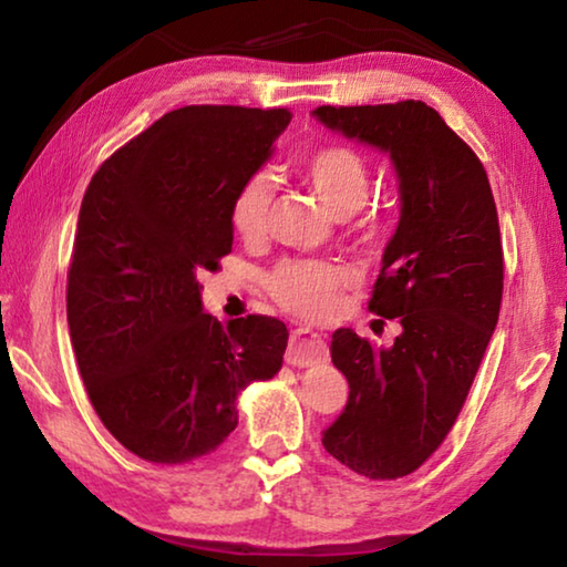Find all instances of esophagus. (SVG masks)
I'll use <instances>...</instances> for the list:
<instances>
[{
	"label": "esophagus",
	"mask_w": 567,
	"mask_h": 567,
	"mask_svg": "<svg viewBox=\"0 0 567 567\" xmlns=\"http://www.w3.org/2000/svg\"><path fill=\"white\" fill-rule=\"evenodd\" d=\"M328 358V344H324L322 334L310 328H297L290 332V342H287L285 360L290 364H312Z\"/></svg>",
	"instance_id": "obj_1"
}]
</instances>
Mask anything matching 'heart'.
<instances>
[{"label": "heart", "instance_id": "heart-1", "mask_svg": "<svg viewBox=\"0 0 567 567\" xmlns=\"http://www.w3.org/2000/svg\"><path fill=\"white\" fill-rule=\"evenodd\" d=\"M297 175L334 217H348L368 203V162L350 147L330 145L307 152L297 162ZM270 195L272 187L265 175H252L239 185L229 205V223L239 237L255 239L262 235ZM360 229L364 235H375L378 225L362 223ZM344 282H348V270L338 262L324 260H282L265 277L267 292L285 310L300 318H328Z\"/></svg>", "mask_w": 567, "mask_h": 567}]
</instances>
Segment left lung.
I'll return each mask as SVG.
<instances>
[{
    "instance_id": "8db88e82",
    "label": "left lung",
    "mask_w": 567,
    "mask_h": 567,
    "mask_svg": "<svg viewBox=\"0 0 567 567\" xmlns=\"http://www.w3.org/2000/svg\"><path fill=\"white\" fill-rule=\"evenodd\" d=\"M330 132L388 155L400 219L382 252L370 312L398 320L390 348L348 328L332 334L350 398L322 430L358 475H410L443 443L501 315L503 243L491 182L475 152L425 102L312 110Z\"/></svg>"
}]
</instances>
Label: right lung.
Returning a JSON list of instances; mask_svg holds the SVG:
<instances>
[{
    "mask_svg": "<svg viewBox=\"0 0 567 567\" xmlns=\"http://www.w3.org/2000/svg\"><path fill=\"white\" fill-rule=\"evenodd\" d=\"M287 110L167 112L94 172L76 219L66 322L104 427L150 463L209 455L235 400L282 368L287 328L247 315L223 328L197 275L233 252L229 205L275 155Z\"/></svg>",
    "mask_w": 567,
    "mask_h": 567,
    "instance_id": "right-lung-1",
    "label": "right lung"
}]
</instances>
